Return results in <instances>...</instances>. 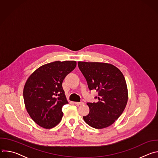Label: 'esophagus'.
I'll return each mask as SVG.
<instances>
[{
  "mask_svg": "<svg viewBox=\"0 0 158 158\" xmlns=\"http://www.w3.org/2000/svg\"><path fill=\"white\" fill-rule=\"evenodd\" d=\"M74 104L76 105V106H81V105H83L84 104V102H74Z\"/></svg>",
  "mask_w": 158,
  "mask_h": 158,
  "instance_id": "1",
  "label": "esophagus"
}]
</instances>
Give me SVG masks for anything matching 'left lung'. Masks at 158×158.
<instances>
[{"instance_id":"obj_1","label":"left lung","mask_w":158,"mask_h":158,"mask_svg":"<svg viewBox=\"0 0 158 158\" xmlns=\"http://www.w3.org/2000/svg\"><path fill=\"white\" fill-rule=\"evenodd\" d=\"M89 89L98 92V102H87L89 113L84 121L96 129L113 124L123 112L128 100L127 87L121 71L111 64L78 62Z\"/></svg>"}]
</instances>
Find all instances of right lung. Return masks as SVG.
I'll return each instance as SVG.
<instances>
[{
    "label": "right lung",
    "mask_w": 158,
    "mask_h": 158,
    "mask_svg": "<svg viewBox=\"0 0 158 158\" xmlns=\"http://www.w3.org/2000/svg\"><path fill=\"white\" fill-rule=\"evenodd\" d=\"M76 66L74 60L48 63L39 67L26 81L23 91L25 106L40 127L51 129L60 122L62 106L68 103L62 81Z\"/></svg>",
    "instance_id": "obj_1"
}]
</instances>
